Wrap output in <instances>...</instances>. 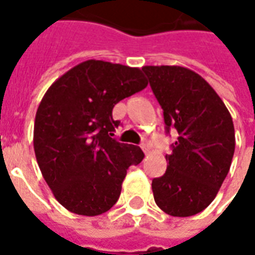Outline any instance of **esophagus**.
I'll list each match as a JSON object with an SVG mask.
<instances>
[{
	"label": "esophagus",
	"mask_w": 255,
	"mask_h": 255,
	"mask_svg": "<svg viewBox=\"0 0 255 255\" xmlns=\"http://www.w3.org/2000/svg\"><path fill=\"white\" fill-rule=\"evenodd\" d=\"M141 149L143 150V153H145V154H147V153H149V150H150V145H149V142H142V145H141Z\"/></svg>",
	"instance_id": "esophagus-1"
}]
</instances>
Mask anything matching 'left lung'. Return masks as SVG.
Instances as JSON below:
<instances>
[{
	"instance_id": "1",
	"label": "left lung",
	"mask_w": 255,
	"mask_h": 255,
	"mask_svg": "<svg viewBox=\"0 0 255 255\" xmlns=\"http://www.w3.org/2000/svg\"><path fill=\"white\" fill-rule=\"evenodd\" d=\"M163 110L166 130L178 137L166 155L165 174L151 182L155 203L173 217H190L216 198L232 165V116L216 90L183 66H143Z\"/></svg>"
}]
</instances>
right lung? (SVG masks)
I'll use <instances>...</instances> for the list:
<instances>
[{"label":"right lung","mask_w":255,"mask_h":255,"mask_svg":"<svg viewBox=\"0 0 255 255\" xmlns=\"http://www.w3.org/2000/svg\"><path fill=\"white\" fill-rule=\"evenodd\" d=\"M147 86L139 68L88 60L47 89L35 113L33 145L43 178L69 212L94 217L113 208L126 170L145 154L110 137L116 104Z\"/></svg>","instance_id":"obj_1"}]
</instances>
